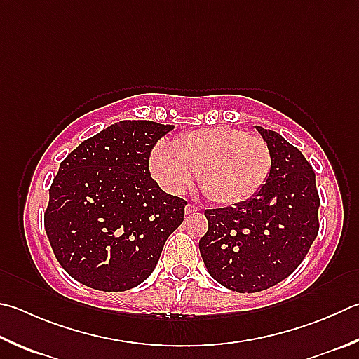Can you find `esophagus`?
Masks as SVG:
<instances>
[{
    "label": "esophagus",
    "mask_w": 359,
    "mask_h": 359,
    "mask_svg": "<svg viewBox=\"0 0 359 359\" xmlns=\"http://www.w3.org/2000/svg\"><path fill=\"white\" fill-rule=\"evenodd\" d=\"M196 212H198V207H196V205L188 204V205L185 207V213H187V215H190V213H196Z\"/></svg>",
    "instance_id": "34e87169"
}]
</instances>
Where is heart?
Masks as SVG:
<instances>
[{
  "label": "heart",
  "mask_w": 359,
  "mask_h": 359,
  "mask_svg": "<svg viewBox=\"0 0 359 359\" xmlns=\"http://www.w3.org/2000/svg\"><path fill=\"white\" fill-rule=\"evenodd\" d=\"M149 169L171 194H184L199 174L202 193L221 205L245 202L260 191L271 171L269 144L232 127L202 128L180 135L171 144L158 142Z\"/></svg>",
  "instance_id": "heart-1"
}]
</instances>
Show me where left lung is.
Masks as SVG:
<instances>
[{
  "instance_id": "8db88e82",
  "label": "left lung",
  "mask_w": 359,
  "mask_h": 359,
  "mask_svg": "<svg viewBox=\"0 0 359 359\" xmlns=\"http://www.w3.org/2000/svg\"><path fill=\"white\" fill-rule=\"evenodd\" d=\"M256 128L271 154L269 179L248 201L205 210L208 229L199 240L210 276L240 293L265 290L292 275L318 233L312 166L281 135Z\"/></svg>"
}]
</instances>
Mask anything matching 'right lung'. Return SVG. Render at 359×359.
Instances as JSON below:
<instances>
[{
    "label": "right lung",
    "mask_w": 359,
    "mask_h": 359,
    "mask_svg": "<svg viewBox=\"0 0 359 359\" xmlns=\"http://www.w3.org/2000/svg\"><path fill=\"white\" fill-rule=\"evenodd\" d=\"M172 126L121 121L84 140L50 187L45 231L57 262L78 283L123 292L152 275L187 201L161 190L149 157Z\"/></svg>",
    "instance_id": "add662e5"
}]
</instances>
